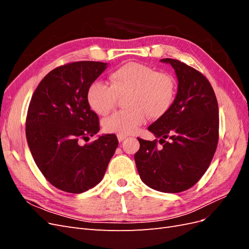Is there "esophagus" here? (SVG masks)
Wrapping results in <instances>:
<instances>
[{"label": "esophagus", "mask_w": 249, "mask_h": 249, "mask_svg": "<svg viewBox=\"0 0 249 249\" xmlns=\"http://www.w3.org/2000/svg\"><path fill=\"white\" fill-rule=\"evenodd\" d=\"M117 138H118L119 142H122L126 138V136H124V135H117Z\"/></svg>", "instance_id": "esophagus-1"}]
</instances>
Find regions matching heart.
Here are the masks:
<instances>
[{
  "instance_id": "1",
  "label": "heart",
  "mask_w": 249,
  "mask_h": 249,
  "mask_svg": "<svg viewBox=\"0 0 249 249\" xmlns=\"http://www.w3.org/2000/svg\"><path fill=\"white\" fill-rule=\"evenodd\" d=\"M110 84L95 81L88 88L87 101L96 114L107 115L115 107L118 96L125 109L104 120L108 133L130 135L145 122L146 115L159 118L166 114L176 96V81L170 74L159 72L152 66L129 62L110 73Z\"/></svg>"
}]
</instances>
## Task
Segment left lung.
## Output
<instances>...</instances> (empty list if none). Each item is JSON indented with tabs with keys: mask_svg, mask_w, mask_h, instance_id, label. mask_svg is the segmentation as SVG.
Listing matches in <instances>:
<instances>
[{
	"mask_svg": "<svg viewBox=\"0 0 249 249\" xmlns=\"http://www.w3.org/2000/svg\"><path fill=\"white\" fill-rule=\"evenodd\" d=\"M161 61L175 69L178 93L166 114L148 126L159 140L138 138L140 148L134 158L143 183L178 193L196 184L213 159L219 139L218 103L201 72L176 59Z\"/></svg>",
	"mask_w": 249,
	"mask_h": 249,
	"instance_id": "1",
	"label": "left lung"
}]
</instances>
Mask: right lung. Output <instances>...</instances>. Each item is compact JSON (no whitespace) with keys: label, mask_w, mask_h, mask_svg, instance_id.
Segmentation results:
<instances>
[{"label":"right lung","mask_w":249,"mask_h":249,"mask_svg":"<svg viewBox=\"0 0 249 249\" xmlns=\"http://www.w3.org/2000/svg\"><path fill=\"white\" fill-rule=\"evenodd\" d=\"M107 63L77 61L56 67L34 91L26 118V137L43 177L58 189L82 193L99 184L118 145L116 135H103L81 145L100 131L90 109V85Z\"/></svg>","instance_id":"1"}]
</instances>
